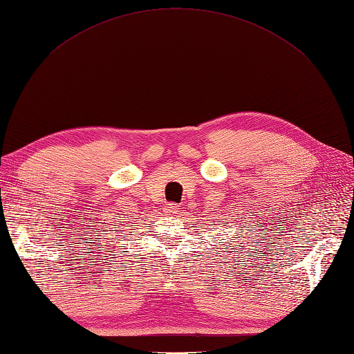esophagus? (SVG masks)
I'll list each match as a JSON object with an SVG mask.
<instances>
[{"label":"esophagus","instance_id":"1","mask_svg":"<svg viewBox=\"0 0 354 354\" xmlns=\"http://www.w3.org/2000/svg\"><path fill=\"white\" fill-rule=\"evenodd\" d=\"M167 210H168V212H172V214H176V212H178V204L169 203L168 206H167Z\"/></svg>","mask_w":354,"mask_h":354}]
</instances>
